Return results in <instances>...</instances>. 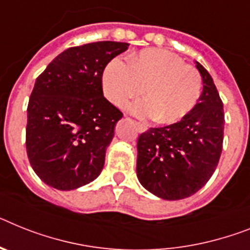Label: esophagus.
<instances>
[{
	"label": "esophagus",
	"mask_w": 250,
	"mask_h": 250,
	"mask_svg": "<svg viewBox=\"0 0 250 250\" xmlns=\"http://www.w3.org/2000/svg\"><path fill=\"white\" fill-rule=\"evenodd\" d=\"M136 127H137V131L138 132H146L147 131V127L145 125H142V123H138V122H136Z\"/></svg>",
	"instance_id": "1"
}]
</instances>
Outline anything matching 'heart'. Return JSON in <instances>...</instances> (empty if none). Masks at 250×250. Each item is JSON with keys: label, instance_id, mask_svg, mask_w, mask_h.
Segmentation results:
<instances>
[{"label": "heart", "instance_id": "heart-1", "mask_svg": "<svg viewBox=\"0 0 250 250\" xmlns=\"http://www.w3.org/2000/svg\"><path fill=\"white\" fill-rule=\"evenodd\" d=\"M128 110L138 118H155L174 125L196 108L202 93V77L177 54L164 49H145L131 57V63L113 58L103 72L104 95L114 105L123 106L132 98Z\"/></svg>", "mask_w": 250, "mask_h": 250}]
</instances>
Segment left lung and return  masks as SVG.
<instances>
[{"mask_svg":"<svg viewBox=\"0 0 250 250\" xmlns=\"http://www.w3.org/2000/svg\"><path fill=\"white\" fill-rule=\"evenodd\" d=\"M203 91L186 118L150 128L137 141V178L145 189L167 201L183 200L202 188L219 164L224 140V105L213 80L196 62Z\"/></svg>","mask_w":250,"mask_h":250,"instance_id":"8db88e82","label":"left lung"}]
</instances>
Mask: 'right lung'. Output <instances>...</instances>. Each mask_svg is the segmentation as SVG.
Returning <instances> with one entry per match:
<instances>
[{
    "instance_id": "1",
    "label": "right lung",
    "mask_w": 250,
    "mask_h": 250,
    "mask_svg": "<svg viewBox=\"0 0 250 250\" xmlns=\"http://www.w3.org/2000/svg\"><path fill=\"white\" fill-rule=\"evenodd\" d=\"M128 43L96 42L58 54L35 81L28 105L26 152L38 177L60 190L102 173L119 109L104 98V68Z\"/></svg>"
}]
</instances>
